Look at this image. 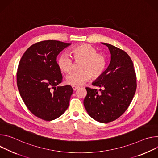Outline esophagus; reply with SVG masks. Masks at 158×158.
<instances>
[{
    "label": "esophagus",
    "instance_id": "1",
    "mask_svg": "<svg viewBox=\"0 0 158 158\" xmlns=\"http://www.w3.org/2000/svg\"><path fill=\"white\" fill-rule=\"evenodd\" d=\"M72 89H73V90L74 91H75V90H77L78 89H79V86L73 85V86H72Z\"/></svg>",
    "mask_w": 158,
    "mask_h": 158
}]
</instances>
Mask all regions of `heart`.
I'll list each match as a JSON object with an SVG mask.
<instances>
[{
    "label": "heart",
    "instance_id": "obj_1",
    "mask_svg": "<svg viewBox=\"0 0 158 158\" xmlns=\"http://www.w3.org/2000/svg\"><path fill=\"white\" fill-rule=\"evenodd\" d=\"M70 55L76 61H81L80 70L72 72L66 77V83L72 85H81L92 79L99 78L106 68L107 60L105 56L97 52L95 48L89 44H81L70 51ZM73 62L72 58L62 54L58 60V66L61 72L68 73L72 71Z\"/></svg>",
    "mask_w": 158,
    "mask_h": 158
}]
</instances>
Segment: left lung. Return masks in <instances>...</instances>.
Here are the masks:
<instances>
[{
    "mask_svg": "<svg viewBox=\"0 0 158 158\" xmlns=\"http://www.w3.org/2000/svg\"><path fill=\"white\" fill-rule=\"evenodd\" d=\"M108 47L110 62L103 74L92 85L99 90L86 87L83 100L85 108L94 120L107 123L120 117L132 100L136 90V76L133 63L126 52L112 44Z\"/></svg>",
    "mask_w": 158,
    "mask_h": 158,
    "instance_id": "obj_1",
    "label": "left lung"
}]
</instances>
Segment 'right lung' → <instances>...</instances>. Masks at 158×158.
<instances>
[{
    "mask_svg": "<svg viewBox=\"0 0 158 158\" xmlns=\"http://www.w3.org/2000/svg\"><path fill=\"white\" fill-rule=\"evenodd\" d=\"M70 43L47 40L34 44L22 56L17 68V83L27 109L44 120H55L66 110L73 90L58 86L63 77L57 56Z\"/></svg>",
    "mask_w": 158,
    "mask_h": 158,
    "instance_id": "obj_1",
    "label": "right lung"
}]
</instances>
